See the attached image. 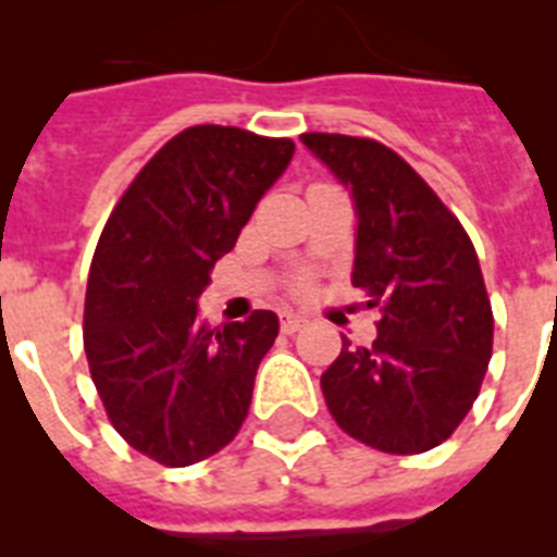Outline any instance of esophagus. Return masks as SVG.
I'll return each instance as SVG.
<instances>
[{
	"label": "esophagus",
	"mask_w": 557,
	"mask_h": 557,
	"mask_svg": "<svg viewBox=\"0 0 557 557\" xmlns=\"http://www.w3.org/2000/svg\"><path fill=\"white\" fill-rule=\"evenodd\" d=\"M306 323H309V321H306L304 314H295V312L280 314V330L286 332V335H295L297 330H304Z\"/></svg>",
	"instance_id": "obj_1"
}]
</instances>
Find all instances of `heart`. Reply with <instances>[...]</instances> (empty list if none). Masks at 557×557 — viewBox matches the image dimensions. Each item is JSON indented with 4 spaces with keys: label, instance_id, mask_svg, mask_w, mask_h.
<instances>
[{
    "label": "heart",
    "instance_id": "b5f03b06",
    "mask_svg": "<svg viewBox=\"0 0 557 557\" xmlns=\"http://www.w3.org/2000/svg\"><path fill=\"white\" fill-rule=\"evenodd\" d=\"M297 288H304V283H300V286H297Z\"/></svg>",
    "mask_w": 557,
    "mask_h": 557
}]
</instances>
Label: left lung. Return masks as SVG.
I'll return each instance as SVG.
<instances>
[{
  "label": "left lung",
  "mask_w": 557,
  "mask_h": 557,
  "mask_svg": "<svg viewBox=\"0 0 557 557\" xmlns=\"http://www.w3.org/2000/svg\"><path fill=\"white\" fill-rule=\"evenodd\" d=\"M309 150L352 190V286L381 306L370 347L344 338L321 375L332 419L384 454H422L448 440L480 396L494 314L474 243L398 152L372 138L304 133Z\"/></svg>",
  "instance_id": "1"
}]
</instances>
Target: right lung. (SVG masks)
<instances>
[{"label": "right lung", "instance_id": "1", "mask_svg": "<svg viewBox=\"0 0 557 557\" xmlns=\"http://www.w3.org/2000/svg\"><path fill=\"white\" fill-rule=\"evenodd\" d=\"M292 156V138L190 126L144 164L103 225L83 309L86 361L112 428L161 466L213 457L248 416L277 314L257 309L210 330L196 300Z\"/></svg>", "mask_w": 557, "mask_h": 557}]
</instances>
